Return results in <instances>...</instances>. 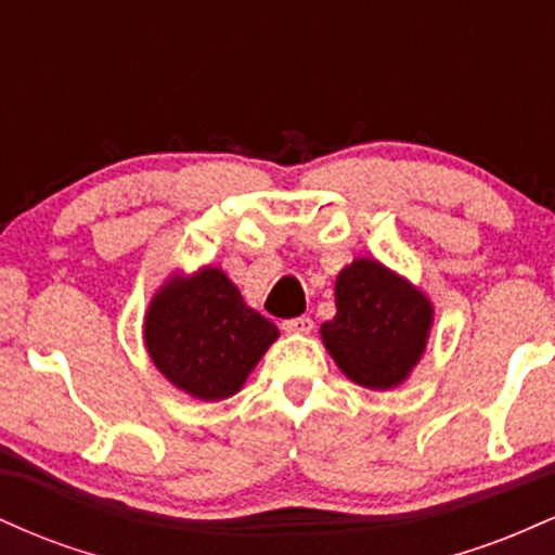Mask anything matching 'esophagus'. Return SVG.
<instances>
[{
    "instance_id": "1",
    "label": "esophagus",
    "mask_w": 555,
    "mask_h": 555,
    "mask_svg": "<svg viewBox=\"0 0 555 555\" xmlns=\"http://www.w3.org/2000/svg\"><path fill=\"white\" fill-rule=\"evenodd\" d=\"M284 334H295V336H305L313 331V318L308 315H299V318H289V321L282 323Z\"/></svg>"
}]
</instances>
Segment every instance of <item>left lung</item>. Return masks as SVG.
I'll use <instances>...</instances> for the list:
<instances>
[{
  "label": "left lung",
  "mask_w": 555,
  "mask_h": 555,
  "mask_svg": "<svg viewBox=\"0 0 555 555\" xmlns=\"http://www.w3.org/2000/svg\"><path fill=\"white\" fill-rule=\"evenodd\" d=\"M430 326L433 305L415 284L358 258L336 276V315L321 326V339L349 380L386 391L423 358Z\"/></svg>",
  "instance_id": "left-lung-1"
}]
</instances>
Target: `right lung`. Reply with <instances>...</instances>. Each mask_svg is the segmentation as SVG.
Wrapping results in <instances>:
<instances>
[{
    "mask_svg": "<svg viewBox=\"0 0 555 555\" xmlns=\"http://www.w3.org/2000/svg\"><path fill=\"white\" fill-rule=\"evenodd\" d=\"M143 339L169 384L195 399L219 401L240 391L279 339V328L247 308L224 271L203 266L193 276H171L156 292Z\"/></svg>",
    "mask_w": 555,
    "mask_h": 555,
    "instance_id": "obj_1",
    "label": "right lung"
}]
</instances>
